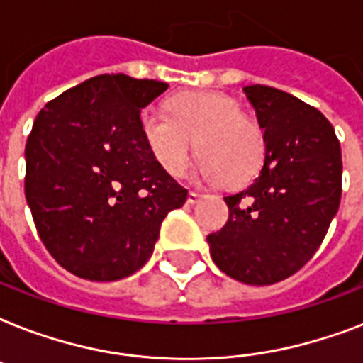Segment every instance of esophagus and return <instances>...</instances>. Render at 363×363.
Returning a JSON list of instances; mask_svg holds the SVG:
<instances>
[{
	"instance_id": "obj_1",
	"label": "esophagus",
	"mask_w": 363,
	"mask_h": 363,
	"mask_svg": "<svg viewBox=\"0 0 363 363\" xmlns=\"http://www.w3.org/2000/svg\"><path fill=\"white\" fill-rule=\"evenodd\" d=\"M201 198V194L199 192H196V190H190V192H188V203L192 205V203H198V199Z\"/></svg>"
}]
</instances>
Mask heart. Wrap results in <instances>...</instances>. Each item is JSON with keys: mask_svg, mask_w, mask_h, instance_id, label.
I'll return each mask as SVG.
<instances>
[{"mask_svg": "<svg viewBox=\"0 0 363 363\" xmlns=\"http://www.w3.org/2000/svg\"><path fill=\"white\" fill-rule=\"evenodd\" d=\"M143 141L169 175L181 177L192 162L196 141L207 181L241 184L258 173L265 133L238 99L222 92H192L169 101V113L148 107L141 115Z\"/></svg>", "mask_w": 363, "mask_h": 363, "instance_id": "obj_1", "label": "heart"}]
</instances>
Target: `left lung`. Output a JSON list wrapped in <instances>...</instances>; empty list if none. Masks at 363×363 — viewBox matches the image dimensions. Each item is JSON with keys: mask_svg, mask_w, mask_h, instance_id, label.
Returning a JSON list of instances; mask_svg holds the SVG:
<instances>
[{"mask_svg": "<svg viewBox=\"0 0 363 363\" xmlns=\"http://www.w3.org/2000/svg\"><path fill=\"white\" fill-rule=\"evenodd\" d=\"M265 133V158L247 190L226 196L230 216L209 233L222 273L265 286L294 275L318 250L341 201V147L326 116L273 86L242 88Z\"/></svg>", "mask_w": 363, "mask_h": 363, "instance_id": "left-lung-1", "label": "left lung"}]
</instances>
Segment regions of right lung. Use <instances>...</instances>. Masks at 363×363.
Returning a JSON list of instances; mask_svg holds the SVG:
<instances>
[{
	"instance_id": "right-lung-1",
	"label": "right lung",
	"mask_w": 363,
	"mask_h": 363,
	"mask_svg": "<svg viewBox=\"0 0 363 363\" xmlns=\"http://www.w3.org/2000/svg\"><path fill=\"white\" fill-rule=\"evenodd\" d=\"M167 90L150 79L98 75L48 101L26 143V199L56 262L88 281L147 264L182 188L141 135V109Z\"/></svg>"
}]
</instances>
